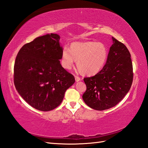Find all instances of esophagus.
Returning <instances> with one entry per match:
<instances>
[{"label":"esophagus","mask_w":148,"mask_h":148,"mask_svg":"<svg viewBox=\"0 0 148 148\" xmlns=\"http://www.w3.org/2000/svg\"><path fill=\"white\" fill-rule=\"evenodd\" d=\"M75 80H76V82H79L80 80V78L78 76H75Z\"/></svg>","instance_id":"obj_1"}]
</instances>
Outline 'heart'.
<instances>
[{
	"label": "heart",
	"instance_id": "heart-1",
	"mask_svg": "<svg viewBox=\"0 0 148 148\" xmlns=\"http://www.w3.org/2000/svg\"><path fill=\"white\" fill-rule=\"evenodd\" d=\"M108 49L102 42H75L69 49L65 47L62 53L63 67L70 69L74 61H77V67L82 73L94 75L102 70L106 63Z\"/></svg>",
	"mask_w": 148,
	"mask_h": 148
}]
</instances>
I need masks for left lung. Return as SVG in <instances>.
Wrapping results in <instances>:
<instances>
[{
	"instance_id": "1",
	"label": "left lung",
	"mask_w": 148,
	"mask_h": 148,
	"mask_svg": "<svg viewBox=\"0 0 148 148\" xmlns=\"http://www.w3.org/2000/svg\"><path fill=\"white\" fill-rule=\"evenodd\" d=\"M108 57L103 69L93 77L84 78L87 89L83 100L88 106L102 111L112 108L122 100L133 81L130 54L123 43L112 37Z\"/></svg>"
}]
</instances>
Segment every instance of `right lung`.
I'll return each mask as SVG.
<instances>
[{
	"instance_id": "right-lung-1",
	"label": "right lung",
	"mask_w": 148,
	"mask_h": 148,
	"mask_svg": "<svg viewBox=\"0 0 148 148\" xmlns=\"http://www.w3.org/2000/svg\"><path fill=\"white\" fill-rule=\"evenodd\" d=\"M60 35L51 34L25 44L16 56L14 84L19 95L38 110H54L63 101L75 77L62 67Z\"/></svg>"
}]
</instances>
